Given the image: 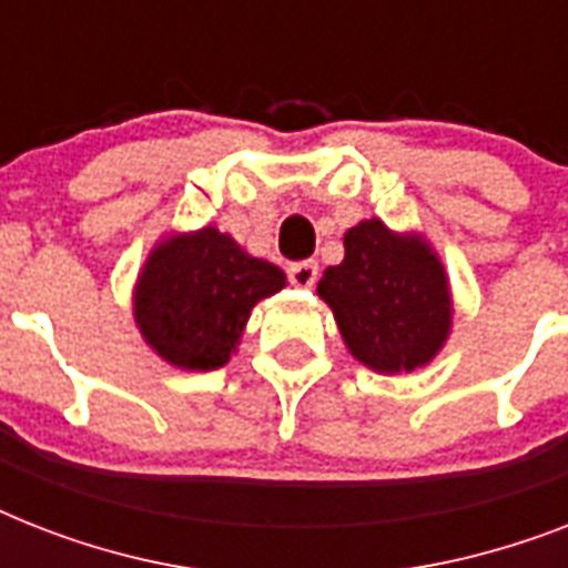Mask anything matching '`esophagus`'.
Segmentation results:
<instances>
[{"instance_id": "1", "label": "esophagus", "mask_w": 568, "mask_h": 568, "mask_svg": "<svg viewBox=\"0 0 568 568\" xmlns=\"http://www.w3.org/2000/svg\"><path fill=\"white\" fill-rule=\"evenodd\" d=\"M288 283L297 285V288H312V285L318 283V262L303 258V262L288 265Z\"/></svg>"}]
</instances>
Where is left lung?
Here are the masks:
<instances>
[{"label": "left lung", "instance_id": "1", "mask_svg": "<svg viewBox=\"0 0 568 568\" xmlns=\"http://www.w3.org/2000/svg\"><path fill=\"white\" fill-rule=\"evenodd\" d=\"M318 294L333 306L351 354L374 372H415L448 336L450 297L439 258L383 221L347 232L345 262L324 271Z\"/></svg>", "mask_w": 568, "mask_h": 568}]
</instances>
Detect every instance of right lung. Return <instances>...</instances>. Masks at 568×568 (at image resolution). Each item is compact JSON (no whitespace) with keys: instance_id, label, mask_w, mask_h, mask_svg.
Instances as JSON below:
<instances>
[{"instance_id":"add662e5","label":"right lung","mask_w":568,"mask_h":568,"mask_svg":"<svg viewBox=\"0 0 568 568\" xmlns=\"http://www.w3.org/2000/svg\"><path fill=\"white\" fill-rule=\"evenodd\" d=\"M283 285L280 267L205 226L150 256L138 283V327L168 363L214 372L230 359L250 310Z\"/></svg>"}]
</instances>
